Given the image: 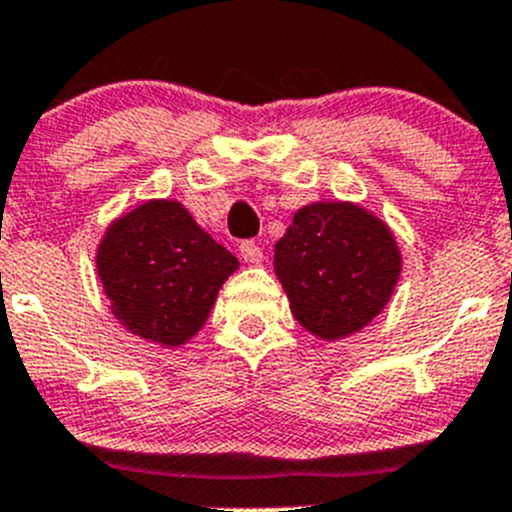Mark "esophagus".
<instances>
[{
  "label": "esophagus",
  "instance_id": "obj_1",
  "mask_svg": "<svg viewBox=\"0 0 512 512\" xmlns=\"http://www.w3.org/2000/svg\"><path fill=\"white\" fill-rule=\"evenodd\" d=\"M240 255L245 257V262H260L262 260V247L257 242L245 240L240 245Z\"/></svg>",
  "mask_w": 512,
  "mask_h": 512
}]
</instances>
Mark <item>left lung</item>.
<instances>
[{"instance_id": "left-lung-1", "label": "left lung", "mask_w": 512, "mask_h": 512, "mask_svg": "<svg viewBox=\"0 0 512 512\" xmlns=\"http://www.w3.org/2000/svg\"><path fill=\"white\" fill-rule=\"evenodd\" d=\"M394 237L353 204H310L275 245V272L295 321L333 341L371 323L399 280Z\"/></svg>"}]
</instances>
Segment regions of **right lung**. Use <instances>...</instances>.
I'll return each mask as SVG.
<instances>
[{
	"label": "right lung",
	"mask_w": 512,
	"mask_h": 512,
	"mask_svg": "<svg viewBox=\"0 0 512 512\" xmlns=\"http://www.w3.org/2000/svg\"><path fill=\"white\" fill-rule=\"evenodd\" d=\"M237 257L179 202H146L118 219L98 250L113 315L146 341L181 346L207 321Z\"/></svg>",
	"instance_id": "right-lung-1"
}]
</instances>
